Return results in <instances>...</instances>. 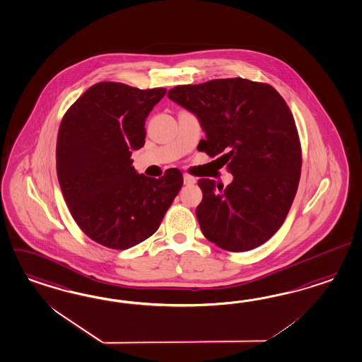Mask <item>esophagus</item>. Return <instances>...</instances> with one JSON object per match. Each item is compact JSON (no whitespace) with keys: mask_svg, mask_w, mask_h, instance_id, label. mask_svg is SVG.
<instances>
[{"mask_svg":"<svg viewBox=\"0 0 362 362\" xmlns=\"http://www.w3.org/2000/svg\"><path fill=\"white\" fill-rule=\"evenodd\" d=\"M184 184L185 185H193L196 184V178L190 175H184Z\"/></svg>","mask_w":362,"mask_h":362,"instance_id":"34e87169","label":"esophagus"}]
</instances>
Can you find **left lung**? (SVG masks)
<instances>
[{
  "label": "left lung",
  "instance_id": "8db88e82",
  "mask_svg": "<svg viewBox=\"0 0 362 362\" xmlns=\"http://www.w3.org/2000/svg\"><path fill=\"white\" fill-rule=\"evenodd\" d=\"M168 98L196 116L206 134L198 148L219 156L234 178H201L196 216L218 247L248 251L267 242L288 214L301 169L293 116L279 93L242 78L177 86ZM216 160V161H217Z\"/></svg>",
  "mask_w": 362,
  "mask_h": 362
}]
</instances>
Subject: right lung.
<instances>
[{"label": "right lung", "mask_w": 362, "mask_h": 362, "mask_svg": "<svg viewBox=\"0 0 362 362\" xmlns=\"http://www.w3.org/2000/svg\"><path fill=\"white\" fill-rule=\"evenodd\" d=\"M165 93L98 83L63 116L57 140L63 198L83 233L105 247L127 250L153 235L184 182L176 168L151 178L131 160Z\"/></svg>", "instance_id": "add662e5"}]
</instances>
